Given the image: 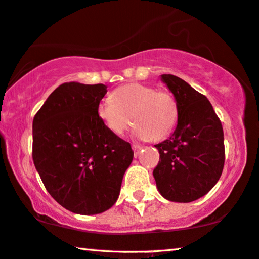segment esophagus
Masks as SVG:
<instances>
[{
    "label": "esophagus",
    "instance_id": "34e87169",
    "mask_svg": "<svg viewBox=\"0 0 259 259\" xmlns=\"http://www.w3.org/2000/svg\"><path fill=\"white\" fill-rule=\"evenodd\" d=\"M132 148H133V151H134V154L138 155V153H139V151L141 150V148H143V146H141V145H138V144H133L132 145Z\"/></svg>",
    "mask_w": 259,
    "mask_h": 259
}]
</instances>
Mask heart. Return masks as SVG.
I'll return each mask as SVG.
<instances>
[{
  "label": "heart",
  "mask_w": 259,
  "mask_h": 259,
  "mask_svg": "<svg viewBox=\"0 0 259 259\" xmlns=\"http://www.w3.org/2000/svg\"><path fill=\"white\" fill-rule=\"evenodd\" d=\"M98 118L113 134L121 136L132 122L133 133L141 139L159 141L175 130L178 106L171 93L147 84L131 82L113 91L111 100L98 105Z\"/></svg>",
  "instance_id": "b5f03b06"
}]
</instances>
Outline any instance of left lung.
<instances>
[{"mask_svg": "<svg viewBox=\"0 0 259 259\" xmlns=\"http://www.w3.org/2000/svg\"><path fill=\"white\" fill-rule=\"evenodd\" d=\"M161 80L175 95L178 123L168 139L155 145L160 158L153 177L162 197L190 203L205 196L221 178L224 132L205 95L171 74L161 75Z\"/></svg>", "mask_w": 259, "mask_h": 259, "instance_id": "left-lung-1", "label": "left lung"}]
</instances>
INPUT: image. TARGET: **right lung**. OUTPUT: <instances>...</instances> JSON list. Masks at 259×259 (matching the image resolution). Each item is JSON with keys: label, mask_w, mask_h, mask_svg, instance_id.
Masks as SVG:
<instances>
[{"label": "right lung", "mask_w": 259, "mask_h": 259, "mask_svg": "<svg viewBox=\"0 0 259 259\" xmlns=\"http://www.w3.org/2000/svg\"><path fill=\"white\" fill-rule=\"evenodd\" d=\"M102 83L60 84L33 120V160L49 194L79 214L115 204L133 160L131 144L106 128L97 109Z\"/></svg>", "instance_id": "obj_1"}]
</instances>
